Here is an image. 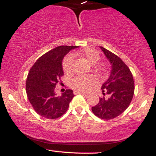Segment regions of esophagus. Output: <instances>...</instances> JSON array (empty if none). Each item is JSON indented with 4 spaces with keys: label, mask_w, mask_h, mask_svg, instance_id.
<instances>
[{
    "label": "esophagus",
    "mask_w": 156,
    "mask_h": 156,
    "mask_svg": "<svg viewBox=\"0 0 156 156\" xmlns=\"http://www.w3.org/2000/svg\"><path fill=\"white\" fill-rule=\"evenodd\" d=\"M74 94H82V95H84V96H87V95H88V94H87V93H85V92H79V91H77V92H75Z\"/></svg>",
    "instance_id": "1"
}]
</instances>
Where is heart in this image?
<instances>
[{"label": "heart", "mask_w": 156, "mask_h": 156, "mask_svg": "<svg viewBox=\"0 0 156 156\" xmlns=\"http://www.w3.org/2000/svg\"><path fill=\"white\" fill-rule=\"evenodd\" d=\"M82 58L86 59L89 64H94L100 58L99 53L92 49H84L78 53ZM74 58L72 55H68L65 57L62 63V67L65 73H70L73 70ZM94 82V78L92 76H77L71 81V87L75 90L79 92H85L89 90Z\"/></svg>", "instance_id": "heart-1"}]
</instances>
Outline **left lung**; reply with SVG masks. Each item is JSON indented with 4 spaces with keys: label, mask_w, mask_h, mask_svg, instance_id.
I'll return each mask as SVG.
<instances>
[{
    "label": "left lung",
    "mask_w": 156,
    "mask_h": 156,
    "mask_svg": "<svg viewBox=\"0 0 156 156\" xmlns=\"http://www.w3.org/2000/svg\"><path fill=\"white\" fill-rule=\"evenodd\" d=\"M100 48L112 65L110 76L102 85L103 94L92 111L98 117L112 119L120 115L129 106L134 94V81L128 66L117 55L103 47Z\"/></svg>",
    "instance_id": "1"
}]
</instances>
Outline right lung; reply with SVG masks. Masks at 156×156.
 Wrapping results in <instances>:
<instances>
[{"label": "right lung", "mask_w": 156, "mask_h": 156, "mask_svg": "<svg viewBox=\"0 0 156 156\" xmlns=\"http://www.w3.org/2000/svg\"><path fill=\"white\" fill-rule=\"evenodd\" d=\"M78 46H58L39 57L32 66L26 79V93L35 112L47 119L60 117L67 112L74 97L73 90L67 89L61 96L55 87L64 75L62 61L71 50Z\"/></svg>", "instance_id": "1"}]
</instances>
